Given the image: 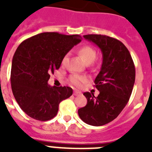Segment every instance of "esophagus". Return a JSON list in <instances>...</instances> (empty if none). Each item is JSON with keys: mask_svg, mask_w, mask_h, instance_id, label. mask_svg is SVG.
Segmentation results:
<instances>
[{"mask_svg": "<svg viewBox=\"0 0 152 152\" xmlns=\"http://www.w3.org/2000/svg\"><path fill=\"white\" fill-rule=\"evenodd\" d=\"M81 95V92L80 91H73V95Z\"/></svg>", "mask_w": 152, "mask_h": 152, "instance_id": "34e87169", "label": "esophagus"}]
</instances>
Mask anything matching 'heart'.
<instances>
[{
  "label": "heart",
  "instance_id": "heart-1",
  "mask_svg": "<svg viewBox=\"0 0 152 152\" xmlns=\"http://www.w3.org/2000/svg\"><path fill=\"white\" fill-rule=\"evenodd\" d=\"M78 54L81 57V58L87 64H91L95 61L96 57V51L95 49L92 48L91 46H83L79 49L77 50ZM68 59V54L64 55L62 57L61 64L62 65H64L66 63V61ZM87 78L85 76H80V75H72L70 76L69 81L70 83L74 85L76 88H82L86 83H87Z\"/></svg>",
  "mask_w": 152,
  "mask_h": 152
}]
</instances>
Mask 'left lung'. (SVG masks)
I'll return each instance as SVG.
<instances>
[{"instance_id": "8db88e82", "label": "left lung", "mask_w": 152, "mask_h": 152, "mask_svg": "<svg viewBox=\"0 0 152 152\" xmlns=\"http://www.w3.org/2000/svg\"><path fill=\"white\" fill-rule=\"evenodd\" d=\"M83 38L99 47L102 64L95 80L99 95L95 97L93 93H83L88 103L79 109L78 114L88 125L101 126L114 120L128 103L135 83V65L129 51L118 39L102 34Z\"/></svg>"}]
</instances>
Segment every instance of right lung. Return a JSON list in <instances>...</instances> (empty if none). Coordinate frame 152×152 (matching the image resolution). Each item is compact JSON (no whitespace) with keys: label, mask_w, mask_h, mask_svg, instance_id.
<instances>
[{"label":"right lung","mask_w":152,"mask_h":152,"mask_svg":"<svg viewBox=\"0 0 152 152\" xmlns=\"http://www.w3.org/2000/svg\"><path fill=\"white\" fill-rule=\"evenodd\" d=\"M81 42L78 34L44 32L22 42L12 62L11 87L25 113L46 121L57 115L60 102L72 95L69 87H50V74L58 69L62 57Z\"/></svg>","instance_id":"right-lung-1"}]
</instances>
